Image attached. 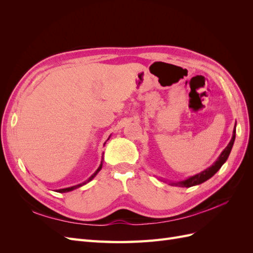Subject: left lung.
<instances>
[{"mask_svg":"<svg viewBox=\"0 0 253 253\" xmlns=\"http://www.w3.org/2000/svg\"><path fill=\"white\" fill-rule=\"evenodd\" d=\"M235 126H236V124H235ZM235 126L233 128V134H232L230 142L228 143V145L224 149V151L220 153V155L218 156V158L215 160V162H214V164L212 166L207 168L206 170L202 171L201 173L195 174L193 176H190L189 178L180 180V181H169V180H164V179H162V180H164L166 182H169V185H171V186L181 187V188H190V187H193L196 185H201V183L211 178L212 176L220 169L221 166L226 163V160L229 157V154H230L234 140H235Z\"/></svg>","mask_w":253,"mask_h":253,"instance_id":"8db88e82","label":"left lung"}]
</instances>
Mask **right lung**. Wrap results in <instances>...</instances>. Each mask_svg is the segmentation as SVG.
Segmentation results:
<instances>
[{
  "label": "right lung",
  "instance_id": "obj_1",
  "mask_svg": "<svg viewBox=\"0 0 253 253\" xmlns=\"http://www.w3.org/2000/svg\"><path fill=\"white\" fill-rule=\"evenodd\" d=\"M111 137V136H110ZM110 137L108 138V140L110 139ZM106 140V141H108ZM104 144H105V142H104ZM102 164H103V156H102V160H101V164H100V166L98 167V169L95 171V173L90 176L89 178H87L85 181H83L82 183H79V185H76V186H73V187H68V188H64V189H59V190H57V192H59V193H65V192H70V191H73V190H75V189H77V188H80L81 186H83V185H85V183H87V182H89L91 179H93L95 176L99 173V171H100L101 169H102Z\"/></svg>",
  "mask_w": 253,
  "mask_h": 253
}]
</instances>
